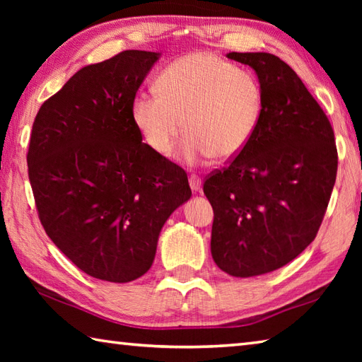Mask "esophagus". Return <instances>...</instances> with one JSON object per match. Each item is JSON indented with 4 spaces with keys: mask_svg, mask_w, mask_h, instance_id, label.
I'll return each instance as SVG.
<instances>
[{
    "mask_svg": "<svg viewBox=\"0 0 362 362\" xmlns=\"http://www.w3.org/2000/svg\"><path fill=\"white\" fill-rule=\"evenodd\" d=\"M189 187H191V189L194 191H201V187H202V182H201V177L199 175H196V174H191L189 175Z\"/></svg>",
    "mask_w": 362,
    "mask_h": 362,
    "instance_id": "esophagus-1",
    "label": "esophagus"
}]
</instances>
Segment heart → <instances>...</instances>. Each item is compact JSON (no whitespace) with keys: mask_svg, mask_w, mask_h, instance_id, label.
Listing matches in <instances>:
<instances>
[{"mask_svg":"<svg viewBox=\"0 0 362 362\" xmlns=\"http://www.w3.org/2000/svg\"><path fill=\"white\" fill-rule=\"evenodd\" d=\"M157 95H140L132 118L146 144L169 156L183 127L182 157L199 163L209 157L232 160L257 132L263 91L249 70L213 52L199 51L169 64L157 79Z\"/></svg>","mask_w":362,"mask_h":362,"instance_id":"b5f03b06","label":"heart"}]
</instances>
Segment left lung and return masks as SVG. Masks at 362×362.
<instances>
[{"instance_id":"1","label":"left lung","mask_w":362,"mask_h":362,"mask_svg":"<svg viewBox=\"0 0 362 362\" xmlns=\"http://www.w3.org/2000/svg\"><path fill=\"white\" fill-rule=\"evenodd\" d=\"M255 70L263 112L244 151L205 177L211 255L233 276L272 272L316 238L337 173L334 132L292 68L274 54L228 52Z\"/></svg>"}]
</instances>
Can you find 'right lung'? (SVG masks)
I'll return each instance as SVG.
<instances>
[{"label": "right lung", "mask_w": 362, "mask_h": 362, "mask_svg": "<svg viewBox=\"0 0 362 362\" xmlns=\"http://www.w3.org/2000/svg\"><path fill=\"white\" fill-rule=\"evenodd\" d=\"M160 54L129 49L83 66L42 104L28 174L46 235L82 272L129 283L156 257L160 230L191 197L187 173L143 143L136 91Z\"/></svg>", "instance_id": "obj_1"}]
</instances>
